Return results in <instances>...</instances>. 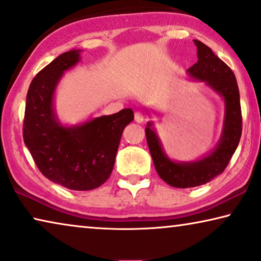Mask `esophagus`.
Segmentation results:
<instances>
[{
	"label": "esophagus",
	"mask_w": 261,
	"mask_h": 261,
	"mask_svg": "<svg viewBox=\"0 0 261 261\" xmlns=\"http://www.w3.org/2000/svg\"><path fill=\"white\" fill-rule=\"evenodd\" d=\"M135 120L137 123H143L145 120V116L143 115L142 112H139V111H137V112H135Z\"/></svg>",
	"instance_id": "esophagus-1"
}]
</instances>
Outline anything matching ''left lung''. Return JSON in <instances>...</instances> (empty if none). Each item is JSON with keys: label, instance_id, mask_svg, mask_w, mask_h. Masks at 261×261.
Returning <instances> with one entry per match:
<instances>
[{"label": "left lung", "instance_id": "obj_1", "mask_svg": "<svg viewBox=\"0 0 261 261\" xmlns=\"http://www.w3.org/2000/svg\"><path fill=\"white\" fill-rule=\"evenodd\" d=\"M194 42L197 47L199 60L188 69V73L194 79L207 83L225 99V127L221 141L211 155L197 162L175 163L164 155L159 138L151 129V123H148V127H145L146 142L157 174L175 188L202 186L222 174L236 152L242 132L240 94L236 75L207 45L199 40H194Z\"/></svg>", "mask_w": 261, "mask_h": 261}]
</instances>
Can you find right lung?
<instances>
[{
    "instance_id": "1",
    "label": "right lung",
    "mask_w": 261,
    "mask_h": 261,
    "mask_svg": "<svg viewBox=\"0 0 261 261\" xmlns=\"http://www.w3.org/2000/svg\"><path fill=\"white\" fill-rule=\"evenodd\" d=\"M78 60L79 50L62 53L32 80L25 99L23 141L45 177L72 190H92L111 175L120 137L134 120V111L124 109L83 125L61 126L54 118L53 93L64 71Z\"/></svg>"
}]
</instances>
